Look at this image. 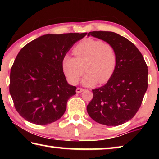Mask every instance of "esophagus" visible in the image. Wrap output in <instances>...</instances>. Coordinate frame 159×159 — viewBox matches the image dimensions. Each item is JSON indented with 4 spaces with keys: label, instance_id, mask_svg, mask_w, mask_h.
<instances>
[{
    "label": "esophagus",
    "instance_id": "obj_1",
    "mask_svg": "<svg viewBox=\"0 0 159 159\" xmlns=\"http://www.w3.org/2000/svg\"><path fill=\"white\" fill-rule=\"evenodd\" d=\"M85 89L84 88H77V89H76V93H80L82 92V91H83Z\"/></svg>",
    "mask_w": 159,
    "mask_h": 159
}]
</instances>
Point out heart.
<instances>
[{
	"mask_svg": "<svg viewBox=\"0 0 159 159\" xmlns=\"http://www.w3.org/2000/svg\"><path fill=\"white\" fill-rule=\"evenodd\" d=\"M75 57L66 54L61 60L64 73L71 85H76L85 71L82 83L86 86L105 83L114 75L117 66L114 47L100 40L86 39L74 48Z\"/></svg>",
	"mask_w": 159,
	"mask_h": 159,
	"instance_id": "b5f03b06",
	"label": "heart"
}]
</instances>
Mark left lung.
Returning <instances> with one entry per match:
<instances>
[{
	"label": "left lung",
	"mask_w": 159,
	"mask_h": 159,
	"mask_svg": "<svg viewBox=\"0 0 159 159\" xmlns=\"http://www.w3.org/2000/svg\"><path fill=\"white\" fill-rule=\"evenodd\" d=\"M109 43L117 54V66L112 77L102 87L93 90L87 106L90 116L100 124L116 126L134 117L148 87V69L143 56L133 43L111 31H91Z\"/></svg>",
	"instance_id": "8db88e82"
}]
</instances>
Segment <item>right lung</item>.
Returning a JSON list of instances; mask_svg holds the SVG:
<instances>
[{
    "label": "right lung",
    "mask_w": 159,
    "mask_h": 159,
    "mask_svg": "<svg viewBox=\"0 0 159 159\" xmlns=\"http://www.w3.org/2000/svg\"><path fill=\"white\" fill-rule=\"evenodd\" d=\"M87 33L46 34L25 45L13 63L10 93L21 117L37 125L60 119L76 87L67 83L61 60Z\"/></svg>",
    "instance_id": "right-lung-1"
}]
</instances>
